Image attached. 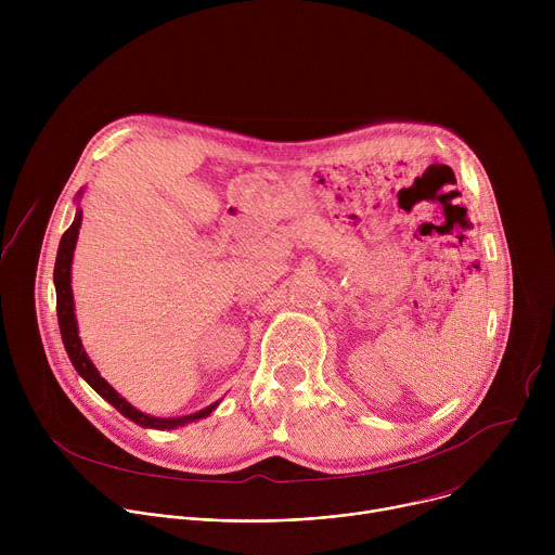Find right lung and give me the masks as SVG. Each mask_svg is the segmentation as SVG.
Returning <instances> with one entry per match:
<instances>
[{
    "label": "right lung",
    "instance_id": "1",
    "mask_svg": "<svg viewBox=\"0 0 555 555\" xmlns=\"http://www.w3.org/2000/svg\"><path fill=\"white\" fill-rule=\"evenodd\" d=\"M81 197V195H78ZM81 219H83V210L76 208V217L72 221V225L63 232L61 244H59V253H56V263H54V287H56V315H59V330H61V338H63V347L69 356L72 366L76 369V373L81 375L103 400H107L120 415L129 417L131 422H135L142 428H157V430H173L178 426H184L189 422L208 417L215 409L217 402L195 415H186V417H151L140 413L138 409H133L125 398L105 382V377H101V373L96 371V366L92 364V360L88 358L81 338H78V327H76V315H74V296H72V257H74V248H76V240H78V228H81Z\"/></svg>",
    "mask_w": 555,
    "mask_h": 555
}]
</instances>
